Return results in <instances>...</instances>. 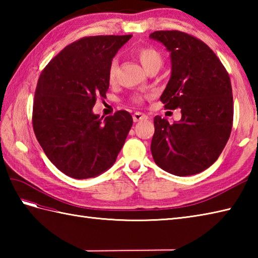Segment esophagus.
Segmentation results:
<instances>
[{"label":"esophagus","instance_id":"34e87169","mask_svg":"<svg viewBox=\"0 0 258 258\" xmlns=\"http://www.w3.org/2000/svg\"><path fill=\"white\" fill-rule=\"evenodd\" d=\"M147 116L145 114L141 113V112H135L133 114V120L136 123V122H140V120H143V119H146Z\"/></svg>","mask_w":258,"mask_h":258}]
</instances>
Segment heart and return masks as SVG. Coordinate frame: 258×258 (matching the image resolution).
Returning a JSON list of instances; mask_svg holds the SVG:
<instances>
[{
	"label": "heart",
	"mask_w": 258,
	"mask_h": 258,
	"mask_svg": "<svg viewBox=\"0 0 258 258\" xmlns=\"http://www.w3.org/2000/svg\"><path fill=\"white\" fill-rule=\"evenodd\" d=\"M136 56H138L139 61L141 62V64L143 65V68L149 71L153 68H161V65L163 63V57L162 54L160 53V51H157L155 47L153 46H141L139 47L138 50L135 52ZM116 71H117V62L113 59L109 64L108 67V71H107V78L109 83H114L115 80H116ZM133 102L135 103H142L144 100L143 96L141 95H135L133 96Z\"/></svg>",
	"instance_id": "b5f03b06"
}]
</instances>
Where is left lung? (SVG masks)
<instances>
[{
  "label": "left lung",
  "mask_w": 258,
  "mask_h": 258,
  "mask_svg": "<svg viewBox=\"0 0 258 258\" xmlns=\"http://www.w3.org/2000/svg\"><path fill=\"white\" fill-rule=\"evenodd\" d=\"M150 38L171 53L172 74L160 100L180 108L174 124L154 117L151 151L157 166L177 176L205 171L221 155L233 126V94L227 71L204 42L179 31H156Z\"/></svg>",
  "instance_id": "8db88e82"
}]
</instances>
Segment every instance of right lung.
<instances>
[{
	"label": "right lung",
	"instance_id": "right-lung-1",
	"mask_svg": "<svg viewBox=\"0 0 258 258\" xmlns=\"http://www.w3.org/2000/svg\"><path fill=\"white\" fill-rule=\"evenodd\" d=\"M131 37H82L53 57L38 78L33 130L48 160L70 177L84 179L105 172L132 127L126 111L104 119L93 113L96 97H106L109 64Z\"/></svg>",
	"mask_w": 258,
	"mask_h": 258
}]
</instances>
